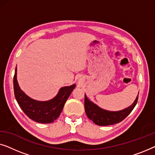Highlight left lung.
Returning <instances> with one entry per match:
<instances>
[{
  "label": "left lung",
  "mask_w": 155,
  "mask_h": 155,
  "mask_svg": "<svg viewBox=\"0 0 155 155\" xmlns=\"http://www.w3.org/2000/svg\"><path fill=\"white\" fill-rule=\"evenodd\" d=\"M138 95L130 107L117 111H111L99 107L84 94V109L87 117L95 124L101 126L114 125L122 121L133 111L137 102Z\"/></svg>",
  "instance_id": "8db88e82"
}]
</instances>
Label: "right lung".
<instances>
[{"instance_id": "add662e5", "label": "right lung", "mask_w": 155, "mask_h": 155, "mask_svg": "<svg viewBox=\"0 0 155 155\" xmlns=\"http://www.w3.org/2000/svg\"><path fill=\"white\" fill-rule=\"evenodd\" d=\"M15 97L25 114L31 120L41 124L54 122L62 111L65 103L76 87L75 84L65 86L59 90L54 98L48 101L35 100L21 90L17 80V67L13 78Z\"/></svg>"}]
</instances>
